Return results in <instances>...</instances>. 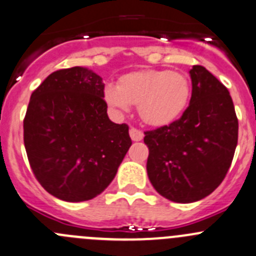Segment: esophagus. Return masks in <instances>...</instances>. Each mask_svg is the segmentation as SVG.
<instances>
[{
    "mask_svg": "<svg viewBox=\"0 0 256 256\" xmlns=\"http://www.w3.org/2000/svg\"><path fill=\"white\" fill-rule=\"evenodd\" d=\"M130 136L134 141H141L144 138V132L141 130L136 128H130Z\"/></svg>",
    "mask_w": 256,
    "mask_h": 256,
    "instance_id": "esophagus-1",
    "label": "esophagus"
}]
</instances>
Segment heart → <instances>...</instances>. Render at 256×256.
<instances>
[{"label":"heart","instance_id":"1","mask_svg":"<svg viewBox=\"0 0 256 256\" xmlns=\"http://www.w3.org/2000/svg\"><path fill=\"white\" fill-rule=\"evenodd\" d=\"M191 86L186 76L170 70H141L124 75L118 86L104 88V100L115 112L122 114L138 105L141 118L148 125L172 122L188 106Z\"/></svg>","mask_w":256,"mask_h":256}]
</instances>
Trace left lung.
<instances>
[{
    "label": "left lung",
    "mask_w": 256,
    "mask_h": 256,
    "mask_svg": "<svg viewBox=\"0 0 256 256\" xmlns=\"http://www.w3.org/2000/svg\"><path fill=\"white\" fill-rule=\"evenodd\" d=\"M192 94L181 118L145 131L146 168L166 199L194 202L210 195L226 176L238 145V122L228 88L204 66L190 70Z\"/></svg>",
    "instance_id": "left-lung-1"
}]
</instances>
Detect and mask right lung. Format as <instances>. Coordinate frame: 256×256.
Wrapping results in <instances>:
<instances>
[{
  "label": "right lung",
  "instance_id": "obj_1",
  "mask_svg": "<svg viewBox=\"0 0 256 256\" xmlns=\"http://www.w3.org/2000/svg\"><path fill=\"white\" fill-rule=\"evenodd\" d=\"M105 84L84 68H62L32 92L24 118V142L34 178L65 202L100 195L131 146L128 126L114 124Z\"/></svg>",
  "mask_w": 256,
  "mask_h": 256
}]
</instances>
